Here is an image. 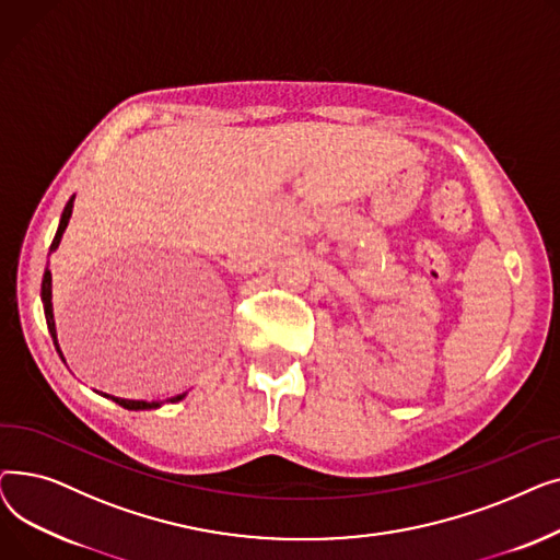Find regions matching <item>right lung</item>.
<instances>
[{"instance_id": "obj_1", "label": "right lung", "mask_w": 560, "mask_h": 560, "mask_svg": "<svg viewBox=\"0 0 560 560\" xmlns=\"http://www.w3.org/2000/svg\"><path fill=\"white\" fill-rule=\"evenodd\" d=\"M72 206H74V195L68 199L66 209H63V213H61V220H58V229H56V235H54V241H51V245H49V256H51V254L58 249V245H61V238H63V233H66V229H68V222H70V218H72ZM40 300H43L45 319H47V329H49V334H51L54 347H56V351H58V357L63 359V351H61V347H58V338H56V322H54V306H51V272H49V260H47V268H45V275H43V285H40ZM63 363H66V359H63ZM186 395H188V393L174 395V397H170V399H165V401L122 399V397H113V395H104V397H108V399H110V401H115V404H120V406H122V408H127V410H152V408H161L163 404H176V401H182Z\"/></svg>"}]
</instances>
